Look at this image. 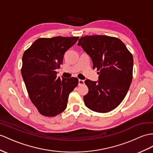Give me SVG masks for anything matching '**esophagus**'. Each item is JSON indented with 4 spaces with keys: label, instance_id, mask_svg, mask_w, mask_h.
<instances>
[{
    "label": "esophagus",
    "instance_id": "34e87169",
    "mask_svg": "<svg viewBox=\"0 0 153 153\" xmlns=\"http://www.w3.org/2000/svg\"><path fill=\"white\" fill-rule=\"evenodd\" d=\"M84 84V80H79V85H83Z\"/></svg>",
    "mask_w": 153,
    "mask_h": 153
}]
</instances>
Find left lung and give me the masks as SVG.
Returning a JSON list of instances; mask_svg holds the SVG:
<instances>
[{
    "label": "left lung",
    "mask_w": 153,
    "mask_h": 153,
    "mask_svg": "<svg viewBox=\"0 0 153 153\" xmlns=\"http://www.w3.org/2000/svg\"><path fill=\"white\" fill-rule=\"evenodd\" d=\"M78 45L91 57L99 81L85 80V105L96 112L113 110L123 101L132 80L133 57L125 45L114 37L96 35L80 38Z\"/></svg>",
    "instance_id": "left-lung-1"
}]
</instances>
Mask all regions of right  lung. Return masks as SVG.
I'll list each match as a JSON object with an SVG mask.
<instances>
[{
	"mask_svg": "<svg viewBox=\"0 0 153 153\" xmlns=\"http://www.w3.org/2000/svg\"><path fill=\"white\" fill-rule=\"evenodd\" d=\"M79 38H39L25 51L22 76L31 101L44 116L54 117L64 111L69 94L79 84L77 78L60 79L56 71L62 64L65 52Z\"/></svg>",
	"mask_w": 153,
	"mask_h": 153,
	"instance_id": "add662e5",
	"label": "right lung"
}]
</instances>
